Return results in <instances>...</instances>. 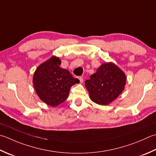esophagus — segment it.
Returning a JSON list of instances; mask_svg holds the SVG:
<instances>
[{
  "label": "esophagus",
  "instance_id": "1",
  "mask_svg": "<svg viewBox=\"0 0 156 156\" xmlns=\"http://www.w3.org/2000/svg\"><path fill=\"white\" fill-rule=\"evenodd\" d=\"M78 78L79 79V80H80V83H82V82H83V78L81 77V76H78Z\"/></svg>",
  "mask_w": 156,
  "mask_h": 156
}]
</instances>
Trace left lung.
Segmentation results:
<instances>
[{"instance_id":"left-lung-1","label":"left lung","mask_w":156,"mask_h":156,"mask_svg":"<svg viewBox=\"0 0 156 156\" xmlns=\"http://www.w3.org/2000/svg\"><path fill=\"white\" fill-rule=\"evenodd\" d=\"M124 72L112 62L104 63L96 73L85 81L90 99L97 104L107 105L114 101L124 89Z\"/></svg>"}]
</instances>
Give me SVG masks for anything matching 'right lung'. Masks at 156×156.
<instances>
[{"label":"right lung","instance_id":"right-lung-1","mask_svg":"<svg viewBox=\"0 0 156 156\" xmlns=\"http://www.w3.org/2000/svg\"><path fill=\"white\" fill-rule=\"evenodd\" d=\"M60 64L59 57H51L38 67L33 76L36 94L42 101L52 107L67 99L70 88L78 80L68 70L61 68Z\"/></svg>","mask_w":156,"mask_h":156}]
</instances>
